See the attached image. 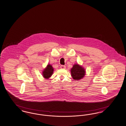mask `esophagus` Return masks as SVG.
<instances>
[{"mask_svg": "<svg viewBox=\"0 0 126 126\" xmlns=\"http://www.w3.org/2000/svg\"><path fill=\"white\" fill-rule=\"evenodd\" d=\"M61 69H65V65H61Z\"/></svg>", "mask_w": 126, "mask_h": 126, "instance_id": "1", "label": "esophagus"}]
</instances>
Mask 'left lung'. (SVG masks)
Listing matches in <instances>:
<instances>
[{
    "instance_id": "left-lung-1",
    "label": "left lung",
    "mask_w": 126,
    "mask_h": 126,
    "mask_svg": "<svg viewBox=\"0 0 126 126\" xmlns=\"http://www.w3.org/2000/svg\"><path fill=\"white\" fill-rule=\"evenodd\" d=\"M71 74L73 79L75 80H79L85 76V71L82 66L76 64L71 69Z\"/></svg>"
}]
</instances>
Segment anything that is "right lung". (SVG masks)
I'll return each mask as SVG.
<instances>
[{
    "mask_svg": "<svg viewBox=\"0 0 126 126\" xmlns=\"http://www.w3.org/2000/svg\"><path fill=\"white\" fill-rule=\"evenodd\" d=\"M53 68L50 64H48L46 67L44 69L42 75L43 77L45 79H49L53 73Z\"/></svg>",
    "mask_w": 126,
    "mask_h": 126,
    "instance_id": "add662e5",
    "label": "right lung"
}]
</instances>
